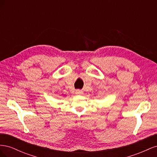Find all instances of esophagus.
Here are the masks:
<instances>
[{
	"label": "esophagus",
	"mask_w": 157,
	"mask_h": 157,
	"mask_svg": "<svg viewBox=\"0 0 157 157\" xmlns=\"http://www.w3.org/2000/svg\"><path fill=\"white\" fill-rule=\"evenodd\" d=\"M76 94H82L83 92L82 91V90H76Z\"/></svg>",
	"instance_id": "esophagus-1"
}]
</instances>
